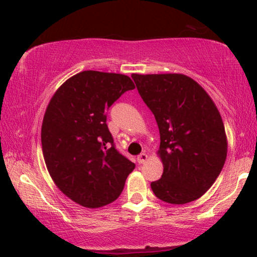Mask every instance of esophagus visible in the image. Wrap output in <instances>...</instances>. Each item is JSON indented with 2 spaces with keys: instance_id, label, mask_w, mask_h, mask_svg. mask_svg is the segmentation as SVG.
<instances>
[{
  "instance_id": "1",
  "label": "esophagus",
  "mask_w": 257,
  "mask_h": 257,
  "mask_svg": "<svg viewBox=\"0 0 257 257\" xmlns=\"http://www.w3.org/2000/svg\"><path fill=\"white\" fill-rule=\"evenodd\" d=\"M137 160H138L139 164H144L147 160V154L146 153H140L138 157H137Z\"/></svg>"
}]
</instances>
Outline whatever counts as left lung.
<instances>
[{
  "label": "left lung",
  "mask_w": 257,
  "mask_h": 257,
  "mask_svg": "<svg viewBox=\"0 0 257 257\" xmlns=\"http://www.w3.org/2000/svg\"><path fill=\"white\" fill-rule=\"evenodd\" d=\"M132 78L160 132L158 154L164 173L151 188L165 202L194 201L212 187L226 161L227 137L219 110L194 79L181 73H133Z\"/></svg>",
  "instance_id": "1"
}]
</instances>
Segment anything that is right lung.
Wrapping results in <instances>:
<instances>
[{"label":"right lung","mask_w":257,"mask_h":257,"mask_svg":"<svg viewBox=\"0 0 257 257\" xmlns=\"http://www.w3.org/2000/svg\"><path fill=\"white\" fill-rule=\"evenodd\" d=\"M121 73L83 71L56 91L42 124V151L50 177L62 193L87 208L113 202L136 165L119 153L106 112L128 90Z\"/></svg>","instance_id":"obj_1"}]
</instances>
